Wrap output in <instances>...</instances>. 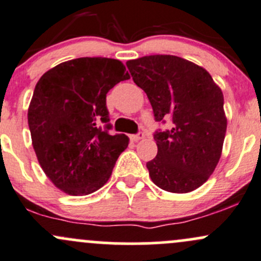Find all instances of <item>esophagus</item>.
<instances>
[{
  "mask_svg": "<svg viewBox=\"0 0 261 261\" xmlns=\"http://www.w3.org/2000/svg\"><path fill=\"white\" fill-rule=\"evenodd\" d=\"M144 137V133L143 132H138V133H136V134H132L130 136V139L132 141H134V142H137V141H139V139H142Z\"/></svg>",
  "mask_w": 261,
  "mask_h": 261,
  "instance_id": "obj_1",
  "label": "esophagus"
}]
</instances>
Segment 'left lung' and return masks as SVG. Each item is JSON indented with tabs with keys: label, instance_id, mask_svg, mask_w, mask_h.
<instances>
[{
	"label": "left lung",
	"instance_id": "1",
	"mask_svg": "<svg viewBox=\"0 0 261 261\" xmlns=\"http://www.w3.org/2000/svg\"><path fill=\"white\" fill-rule=\"evenodd\" d=\"M127 68L148 96L155 122H171L153 133L158 152L147 162L150 179L168 192L198 189L221 155L227 124L221 89L205 69L178 56H143Z\"/></svg>",
	"mask_w": 261,
	"mask_h": 261
}]
</instances>
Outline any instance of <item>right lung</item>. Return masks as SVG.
<instances>
[{"mask_svg":"<svg viewBox=\"0 0 261 261\" xmlns=\"http://www.w3.org/2000/svg\"><path fill=\"white\" fill-rule=\"evenodd\" d=\"M129 79L119 60L79 58L46 71L35 87L28 112L32 146L46 176L72 196L107 184L128 147L125 134H112L107 94Z\"/></svg>","mask_w":261,"mask_h":261,"instance_id":"obj_1","label":"right lung"}]
</instances>
